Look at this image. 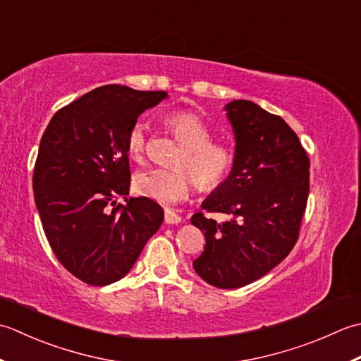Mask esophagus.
<instances>
[{
	"mask_svg": "<svg viewBox=\"0 0 361 361\" xmlns=\"http://www.w3.org/2000/svg\"><path fill=\"white\" fill-rule=\"evenodd\" d=\"M180 216L178 213L170 210V209H165V223L166 224H179L180 223Z\"/></svg>",
	"mask_w": 361,
	"mask_h": 361,
	"instance_id": "obj_1",
	"label": "esophagus"
}]
</instances>
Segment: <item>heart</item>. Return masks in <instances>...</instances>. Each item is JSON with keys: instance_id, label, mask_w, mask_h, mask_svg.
Returning a JSON list of instances; mask_svg holds the SVG:
<instances>
[{"instance_id": "obj_1", "label": "heart", "mask_w": 361, "mask_h": 361, "mask_svg": "<svg viewBox=\"0 0 361 361\" xmlns=\"http://www.w3.org/2000/svg\"><path fill=\"white\" fill-rule=\"evenodd\" d=\"M165 123L176 142L182 146L176 159V166L180 168H149L138 171L134 178L138 193L160 204H176L185 200L195 182L202 191H215L223 187L237 164V154L232 146L212 140V129L196 114L173 112L166 115ZM146 145V126L137 121L128 132L129 156L142 160Z\"/></svg>"}]
</instances>
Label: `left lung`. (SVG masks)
<instances>
[{"mask_svg": "<svg viewBox=\"0 0 361 361\" xmlns=\"http://www.w3.org/2000/svg\"><path fill=\"white\" fill-rule=\"evenodd\" d=\"M235 135L231 178L202 202L191 224L204 232L205 246L193 268L216 288H240L260 279L291 252L310 190V160L299 138L281 116L252 101L224 107Z\"/></svg>", "mask_w": 361, "mask_h": 361, "instance_id": "8db88e82", "label": "left lung"}]
</instances>
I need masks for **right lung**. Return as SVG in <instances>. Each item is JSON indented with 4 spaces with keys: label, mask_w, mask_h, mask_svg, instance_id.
Listing matches in <instances>:
<instances>
[{
    "label": "right lung",
    "mask_w": 361,
    "mask_h": 361,
    "mask_svg": "<svg viewBox=\"0 0 361 361\" xmlns=\"http://www.w3.org/2000/svg\"><path fill=\"white\" fill-rule=\"evenodd\" d=\"M166 92L102 85L57 110L35 160L32 188L57 260L88 285L120 281L164 221L146 196L116 204L130 187L129 129Z\"/></svg>",
    "instance_id": "add662e5"
}]
</instances>
